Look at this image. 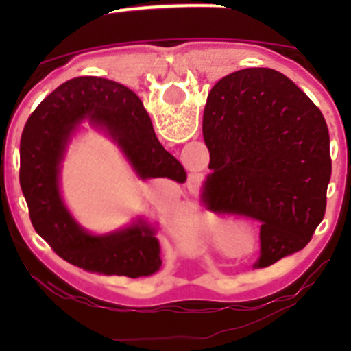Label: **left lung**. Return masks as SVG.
<instances>
[{"label": "left lung", "instance_id": "left-lung-1", "mask_svg": "<svg viewBox=\"0 0 351 351\" xmlns=\"http://www.w3.org/2000/svg\"><path fill=\"white\" fill-rule=\"evenodd\" d=\"M202 133L210 172L200 200L260 223L255 267L302 250L324 219L332 172L320 108L280 71L246 68L214 84Z\"/></svg>", "mask_w": 351, "mask_h": 351}]
</instances>
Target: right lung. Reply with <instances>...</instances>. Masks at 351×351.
<instances>
[{"label": "right lung", "instance_id": "1", "mask_svg": "<svg viewBox=\"0 0 351 351\" xmlns=\"http://www.w3.org/2000/svg\"><path fill=\"white\" fill-rule=\"evenodd\" d=\"M86 121L119 145L141 179L186 181L184 167L160 144L132 89L101 77H77L54 89L23 130L19 181L31 223L56 255L84 271L128 278L154 274L161 267L156 226L138 218L126 228L95 235L84 230L64 206L61 163Z\"/></svg>", "mask_w": 351, "mask_h": 351}]
</instances>
